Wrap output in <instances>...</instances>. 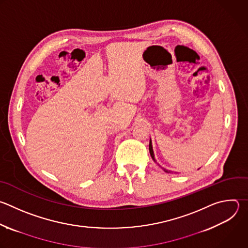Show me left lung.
Masks as SVG:
<instances>
[{"label": "left lung", "instance_id": "1", "mask_svg": "<svg viewBox=\"0 0 248 248\" xmlns=\"http://www.w3.org/2000/svg\"><path fill=\"white\" fill-rule=\"evenodd\" d=\"M149 151H150V154H151V156L153 157V159L155 160V157H154V152H153V147H152V142L150 141V144H149ZM164 171H166V172H169L168 170H164Z\"/></svg>", "mask_w": 248, "mask_h": 248}]
</instances>
